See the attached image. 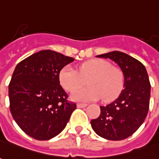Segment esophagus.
I'll list each match as a JSON object with an SVG mask.
<instances>
[{
    "instance_id": "1",
    "label": "esophagus",
    "mask_w": 159,
    "mask_h": 159,
    "mask_svg": "<svg viewBox=\"0 0 159 159\" xmlns=\"http://www.w3.org/2000/svg\"><path fill=\"white\" fill-rule=\"evenodd\" d=\"M76 106L78 107V108H84V107L87 106V104L86 103H77Z\"/></svg>"
}]
</instances>
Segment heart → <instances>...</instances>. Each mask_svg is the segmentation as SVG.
Listing matches in <instances>:
<instances>
[{
    "label": "heart",
    "instance_id": "1",
    "mask_svg": "<svg viewBox=\"0 0 159 159\" xmlns=\"http://www.w3.org/2000/svg\"><path fill=\"white\" fill-rule=\"evenodd\" d=\"M87 80L89 87L77 89ZM61 85L68 91H72L70 98L76 102H89L102 98L111 102L120 94L124 86V74L119 68L111 66L108 61L95 59L86 61L75 70L64 66L59 73Z\"/></svg>",
    "mask_w": 159,
    "mask_h": 159
}]
</instances>
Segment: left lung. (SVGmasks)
<instances>
[{
  "instance_id": "1",
  "label": "left lung",
  "mask_w": 159,
  "mask_h": 159,
  "mask_svg": "<svg viewBox=\"0 0 159 159\" xmlns=\"http://www.w3.org/2000/svg\"><path fill=\"white\" fill-rule=\"evenodd\" d=\"M109 58L120 67L124 74V89L115 101L100 106L101 113L91 120L98 136L108 140H123L131 136L147 116L151 84L145 67L132 57L120 51L97 56Z\"/></svg>"
}]
</instances>
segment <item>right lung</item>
<instances>
[{
	"instance_id": "add662e5",
	"label": "right lung",
	"mask_w": 159,
	"mask_h": 159,
	"mask_svg": "<svg viewBox=\"0 0 159 159\" xmlns=\"http://www.w3.org/2000/svg\"><path fill=\"white\" fill-rule=\"evenodd\" d=\"M74 58L49 49L41 50L16 65L8 85L12 116L27 135L48 140L62 131L75 111L67 101L59 73Z\"/></svg>"
}]
</instances>
